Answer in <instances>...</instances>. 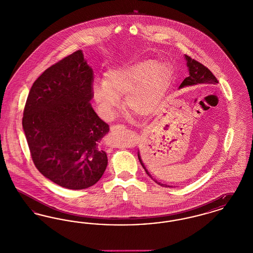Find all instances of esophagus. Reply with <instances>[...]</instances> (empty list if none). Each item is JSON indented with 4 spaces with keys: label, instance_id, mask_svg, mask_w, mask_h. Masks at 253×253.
I'll list each match as a JSON object with an SVG mask.
<instances>
[{
    "label": "esophagus",
    "instance_id": "1",
    "mask_svg": "<svg viewBox=\"0 0 253 253\" xmlns=\"http://www.w3.org/2000/svg\"><path fill=\"white\" fill-rule=\"evenodd\" d=\"M121 128H124L122 125H112L111 127H110V130H111V132H115V131H117V130H120Z\"/></svg>",
    "mask_w": 253,
    "mask_h": 253
}]
</instances>
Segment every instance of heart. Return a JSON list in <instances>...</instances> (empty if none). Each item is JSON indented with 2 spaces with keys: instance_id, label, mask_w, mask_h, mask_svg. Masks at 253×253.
I'll use <instances>...</instances> for the list:
<instances>
[{
  "instance_id": "1",
  "label": "heart",
  "mask_w": 253,
  "mask_h": 253,
  "mask_svg": "<svg viewBox=\"0 0 253 253\" xmlns=\"http://www.w3.org/2000/svg\"><path fill=\"white\" fill-rule=\"evenodd\" d=\"M172 72L168 63L144 60L131 65L110 70L104 82H94L92 96L100 115L112 119L121 105V96H126L125 104L140 116L155 113L171 83Z\"/></svg>"
}]
</instances>
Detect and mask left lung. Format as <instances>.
<instances>
[{"label": "left lung", "instance_id": "8db88e82", "mask_svg": "<svg viewBox=\"0 0 253 253\" xmlns=\"http://www.w3.org/2000/svg\"><path fill=\"white\" fill-rule=\"evenodd\" d=\"M185 59L187 61V66H188V69H189V77H187L181 84L179 88L182 87H186V86H192V85H197L201 84H218V81H217L216 78L214 77V75L210 71L209 68H207L205 65H203L202 63L198 62L197 60H193L191 57L185 55ZM137 157L139 159V162L140 164L142 165V167L145 169L146 173L152 178V175L150 174V172L148 171V169L145 167L144 163L142 162V159L140 157L139 155V152L137 153ZM155 182H157L158 185L160 186H163V187H167L169 188L170 186L168 185H164V184H161L159 183L158 181L155 180Z\"/></svg>", "mask_w": 253, "mask_h": 253}]
</instances>
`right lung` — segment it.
Segmentation results:
<instances>
[{
  "label": "right lung",
  "mask_w": 253,
  "mask_h": 253,
  "mask_svg": "<svg viewBox=\"0 0 253 253\" xmlns=\"http://www.w3.org/2000/svg\"><path fill=\"white\" fill-rule=\"evenodd\" d=\"M94 73L83 51L53 64L32 85L23 128L39 171L70 190L95 185L108 159L99 149L109 125L92 107Z\"/></svg>",
  "instance_id": "1"
}]
</instances>
